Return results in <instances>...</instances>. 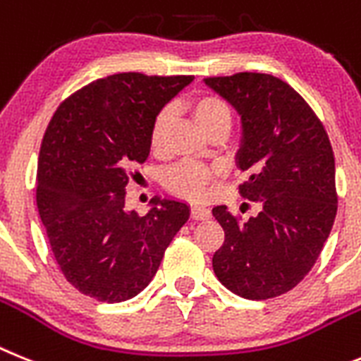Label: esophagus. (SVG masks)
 Instances as JSON below:
<instances>
[{"instance_id": "1", "label": "esophagus", "mask_w": 361, "mask_h": 361, "mask_svg": "<svg viewBox=\"0 0 361 361\" xmlns=\"http://www.w3.org/2000/svg\"><path fill=\"white\" fill-rule=\"evenodd\" d=\"M190 216L194 219H200V221H205V219L211 218V211L203 205H192L190 207Z\"/></svg>"}]
</instances>
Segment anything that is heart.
Masks as SVG:
<instances>
[{"instance_id":"obj_1","label":"heart","mask_w":361,"mask_h":361,"mask_svg":"<svg viewBox=\"0 0 361 361\" xmlns=\"http://www.w3.org/2000/svg\"><path fill=\"white\" fill-rule=\"evenodd\" d=\"M194 120L198 121L200 127L211 130L218 125H228L231 127V109L227 103L214 94H203L190 103ZM169 127H171V109H161L156 114L152 127H150V149L156 154L167 149ZM214 172L207 169L198 161H181L165 174V187L171 192L178 194L181 198L200 202L205 200L212 190Z\"/></svg>"}]
</instances>
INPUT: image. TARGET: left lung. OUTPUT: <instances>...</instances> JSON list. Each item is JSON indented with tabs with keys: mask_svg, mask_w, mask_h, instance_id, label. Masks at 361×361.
I'll return each mask as SVG.
<instances>
[{
	"mask_svg": "<svg viewBox=\"0 0 361 361\" xmlns=\"http://www.w3.org/2000/svg\"><path fill=\"white\" fill-rule=\"evenodd\" d=\"M203 81L240 116L236 165L249 174L240 194L259 207L245 221L225 205L212 209L225 233L212 269L238 296H280L311 271L336 218L331 142L305 99L271 74L238 72Z\"/></svg>",
	"mask_w": 361,
	"mask_h": 361,
	"instance_id": "left-lung-1",
	"label": "left lung"
}]
</instances>
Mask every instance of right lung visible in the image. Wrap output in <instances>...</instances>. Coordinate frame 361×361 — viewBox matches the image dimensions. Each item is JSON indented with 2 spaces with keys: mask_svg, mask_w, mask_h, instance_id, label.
Returning a JSON list of instances; mask_svg holds the SVG:
<instances>
[{
  "mask_svg": "<svg viewBox=\"0 0 361 361\" xmlns=\"http://www.w3.org/2000/svg\"><path fill=\"white\" fill-rule=\"evenodd\" d=\"M192 76L121 72L65 99L43 136L36 202L59 269L80 293L120 303L154 278L190 216L172 198L145 216L125 209L128 171L145 163L156 114Z\"/></svg>",
  "mask_w": 361,
  "mask_h": 361,
  "instance_id": "add662e5",
  "label": "right lung"
}]
</instances>
